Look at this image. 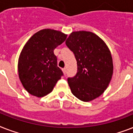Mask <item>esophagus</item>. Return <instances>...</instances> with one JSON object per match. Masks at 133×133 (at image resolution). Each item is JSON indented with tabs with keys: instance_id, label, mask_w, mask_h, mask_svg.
<instances>
[{
	"instance_id": "obj_1",
	"label": "esophagus",
	"mask_w": 133,
	"mask_h": 133,
	"mask_svg": "<svg viewBox=\"0 0 133 133\" xmlns=\"http://www.w3.org/2000/svg\"><path fill=\"white\" fill-rule=\"evenodd\" d=\"M63 72L64 73V75H65V73H66V68H63Z\"/></svg>"
}]
</instances>
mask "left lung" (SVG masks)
Wrapping results in <instances>:
<instances>
[{
    "label": "left lung",
    "instance_id": "left-lung-1",
    "mask_svg": "<svg viewBox=\"0 0 133 133\" xmlns=\"http://www.w3.org/2000/svg\"><path fill=\"white\" fill-rule=\"evenodd\" d=\"M77 62V73L68 79L75 97L90 101L102 95L113 73L111 53L104 41L86 31L73 32L65 41Z\"/></svg>",
    "mask_w": 133,
    "mask_h": 133
}]
</instances>
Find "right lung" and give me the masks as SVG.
Wrapping results in <instances>:
<instances>
[{
    "label": "right lung",
    "mask_w": 133,
    "mask_h": 133,
    "mask_svg": "<svg viewBox=\"0 0 133 133\" xmlns=\"http://www.w3.org/2000/svg\"><path fill=\"white\" fill-rule=\"evenodd\" d=\"M66 34L44 29L26 43L18 58V70L22 85L31 95L42 97L51 92L63 75L57 66L55 48L64 42Z\"/></svg>",
    "instance_id": "add662e5"
}]
</instances>
